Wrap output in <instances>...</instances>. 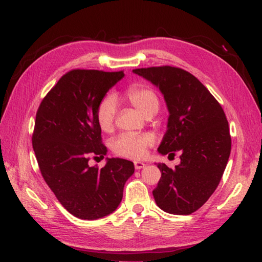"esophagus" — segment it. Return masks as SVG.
I'll list each match as a JSON object with an SVG mask.
<instances>
[{
    "label": "esophagus",
    "mask_w": 262,
    "mask_h": 262,
    "mask_svg": "<svg viewBox=\"0 0 262 262\" xmlns=\"http://www.w3.org/2000/svg\"><path fill=\"white\" fill-rule=\"evenodd\" d=\"M145 166H146V164H145L144 162H141V161H135V168L137 169V170H139V169H143Z\"/></svg>",
    "instance_id": "34e87169"
}]
</instances>
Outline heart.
<instances>
[{
    "label": "heart",
    "instance_id": "heart-1",
    "mask_svg": "<svg viewBox=\"0 0 262 262\" xmlns=\"http://www.w3.org/2000/svg\"><path fill=\"white\" fill-rule=\"evenodd\" d=\"M125 98L144 116H153L158 113L160 102L155 92L145 85H134L125 92ZM117 114V101L113 95H107L100 101L96 109V121L101 130L110 132L114 127ZM154 143L150 134H122L112 141L114 153L121 157L140 159L146 148Z\"/></svg>",
    "mask_w": 262,
    "mask_h": 262
}]
</instances>
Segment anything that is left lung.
<instances>
[{
  "mask_svg": "<svg viewBox=\"0 0 262 262\" xmlns=\"http://www.w3.org/2000/svg\"><path fill=\"white\" fill-rule=\"evenodd\" d=\"M161 91L169 112L168 130L159 146L166 155L180 150L173 169L158 163L161 178L153 191L155 203L169 214L190 215L216 190L231 150L226 114L210 92L183 69H135Z\"/></svg>",
  "mask_w": 262,
  "mask_h": 262,
  "instance_id": "8db88e82",
  "label": "left lung"
}]
</instances>
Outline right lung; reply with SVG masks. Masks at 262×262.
Returning <instances> with one entry per match:
<instances>
[{
    "label": "right lung",
    "mask_w": 262,
    "mask_h": 262,
    "mask_svg": "<svg viewBox=\"0 0 262 262\" xmlns=\"http://www.w3.org/2000/svg\"><path fill=\"white\" fill-rule=\"evenodd\" d=\"M123 71L72 70L57 81L36 112L32 145L41 175L69 213L81 220L101 219L116 210L134 162L107 158L103 168L91 157L104 158L96 109Z\"/></svg>",
    "instance_id": "obj_1"
}]
</instances>
